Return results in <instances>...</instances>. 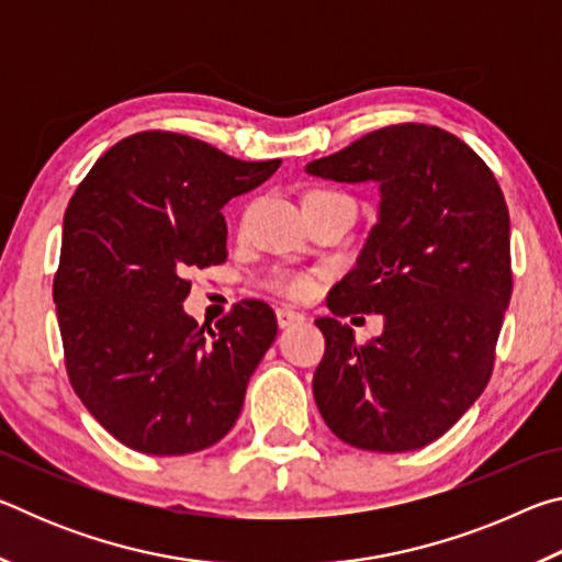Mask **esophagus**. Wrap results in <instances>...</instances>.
<instances>
[{
    "label": "esophagus",
    "instance_id": "esophagus-1",
    "mask_svg": "<svg viewBox=\"0 0 562 562\" xmlns=\"http://www.w3.org/2000/svg\"><path fill=\"white\" fill-rule=\"evenodd\" d=\"M307 317L302 315V312H294L290 307H280L278 310V325L284 329V327H292V325H300V322H304Z\"/></svg>",
    "mask_w": 562,
    "mask_h": 562
}]
</instances>
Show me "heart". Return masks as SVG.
<instances>
[{"instance_id":"1","label":"heart","mask_w":562,"mask_h":562,"mask_svg":"<svg viewBox=\"0 0 562 562\" xmlns=\"http://www.w3.org/2000/svg\"><path fill=\"white\" fill-rule=\"evenodd\" d=\"M310 195H341V193H331V190H315V193H310ZM272 288L282 294H288V297L302 300L312 292L315 282H312L310 274H304V272H280L278 278L272 280Z\"/></svg>"}]
</instances>
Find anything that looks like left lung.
<instances>
[{
	"label": "left lung",
	"mask_w": 562,
	"mask_h": 562,
	"mask_svg": "<svg viewBox=\"0 0 562 562\" xmlns=\"http://www.w3.org/2000/svg\"><path fill=\"white\" fill-rule=\"evenodd\" d=\"M337 183L379 186L355 270L329 292L312 389L325 424L364 451H414L443 436L486 389L506 315L510 217L491 168L426 123H396L307 164ZM382 314L357 346L337 316Z\"/></svg>",
	"instance_id": "8db88e82"
}]
</instances>
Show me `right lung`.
Instances as JSON below:
<instances>
[{"instance_id": "right-lung-1", "label": "right lung", "mask_w": 562, "mask_h": 562, "mask_svg": "<svg viewBox=\"0 0 562 562\" xmlns=\"http://www.w3.org/2000/svg\"><path fill=\"white\" fill-rule=\"evenodd\" d=\"M282 160L247 164L203 140L144 131L109 148L64 215L54 302L76 396L113 439L150 456L203 451L233 429L278 337L245 300L215 329L186 315V272L227 258L223 205Z\"/></svg>"}]
</instances>
